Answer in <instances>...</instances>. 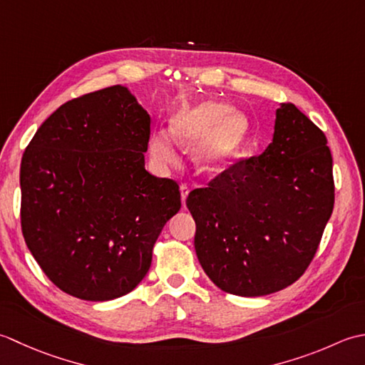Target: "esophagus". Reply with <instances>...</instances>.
Returning <instances> with one entry per match:
<instances>
[{
	"mask_svg": "<svg viewBox=\"0 0 365 365\" xmlns=\"http://www.w3.org/2000/svg\"><path fill=\"white\" fill-rule=\"evenodd\" d=\"M180 190H181V200H182V205H184V203H185V198H187L189 192H190V187H189L187 184H181Z\"/></svg>",
	"mask_w": 365,
	"mask_h": 365,
	"instance_id": "34e87169",
	"label": "esophagus"
}]
</instances>
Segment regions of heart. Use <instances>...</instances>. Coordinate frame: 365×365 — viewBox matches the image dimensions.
<instances>
[{
  "instance_id": "heart-1",
  "label": "heart",
  "mask_w": 365,
  "mask_h": 365,
  "mask_svg": "<svg viewBox=\"0 0 365 365\" xmlns=\"http://www.w3.org/2000/svg\"><path fill=\"white\" fill-rule=\"evenodd\" d=\"M250 135V121L245 113L224 102L205 99L176 111L170 132L154 130L150 138V153L159 165H176L182 148L197 143L195 165L205 175H214L230 165Z\"/></svg>"
}]
</instances>
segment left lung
Masks as SVG:
<instances>
[{"instance_id": "left-lung-1", "label": "left lung", "mask_w": 365, "mask_h": 365, "mask_svg": "<svg viewBox=\"0 0 365 365\" xmlns=\"http://www.w3.org/2000/svg\"><path fill=\"white\" fill-rule=\"evenodd\" d=\"M185 205L215 285L247 297L276 293L306 272L332 214L328 140L294 103H282L263 154L237 160Z\"/></svg>"}]
</instances>
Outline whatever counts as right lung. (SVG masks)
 Masks as SVG:
<instances>
[{"mask_svg": "<svg viewBox=\"0 0 365 365\" xmlns=\"http://www.w3.org/2000/svg\"><path fill=\"white\" fill-rule=\"evenodd\" d=\"M151 118L121 85L63 103L21 158V233L64 293L110 301L151 266L180 185L145 170Z\"/></svg>", "mask_w": 365, "mask_h": 365, "instance_id": "right-lung-1", "label": "right lung"}]
</instances>
